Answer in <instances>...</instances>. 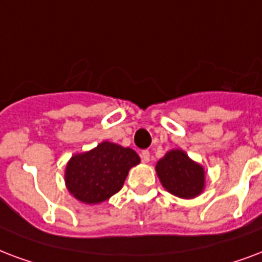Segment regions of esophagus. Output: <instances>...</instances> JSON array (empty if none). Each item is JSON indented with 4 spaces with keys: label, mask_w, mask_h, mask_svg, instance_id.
I'll return each instance as SVG.
<instances>
[{
    "label": "esophagus",
    "mask_w": 262,
    "mask_h": 262,
    "mask_svg": "<svg viewBox=\"0 0 262 262\" xmlns=\"http://www.w3.org/2000/svg\"><path fill=\"white\" fill-rule=\"evenodd\" d=\"M140 157L143 159V162H149V159H151V155H149V151L144 149V151H141L140 154Z\"/></svg>",
    "instance_id": "1"
}]
</instances>
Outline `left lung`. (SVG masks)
Segmentation results:
<instances>
[{
	"label": "left lung",
	"instance_id": "obj_1",
	"mask_svg": "<svg viewBox=\"0 0 262 262\" xmlns=\"http://www.w3.org/2000/svg\"><path fill=\"white\" fill-rule=\"evenodd\" d=\"M158 177L176 196H198L205 187V170L181 149H171L157 163Z\"/></svg>",
	"mask_w": 262,
	"mask_h": 262
}]
</instances>
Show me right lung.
<instances>
[{"label":"right lung","mask_w":262,"mask_h":262,"mask_svg":"<svg viewBox=\"0 0 262 262\" xmlns=\"http://www.w3.org/2000/svg\"><path fill=\"white\" fill-rule=\"evenodd\" d=\"M139 162V155L132 148L104 141L89 152L70 159L66 184L81 202H104L122 188L129 169Z\"/></svg>","instance_id":"obj_1"}]
</instances>
